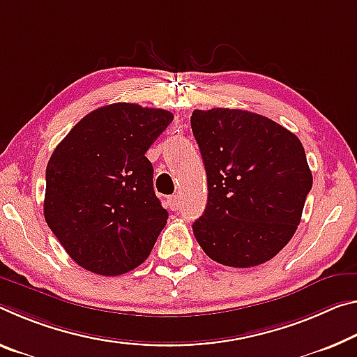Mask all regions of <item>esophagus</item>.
<instances>
[{
    "mask_svg": "<svg viewBox=\"0 0 357 357\" xmlns=\"http://www.w3.org/2000/svg\"><path fill=\"white\" fill-rule=\"evenodd\" d=\"M167 203H168V208L172 209V211H178L179 206H181V197H179V195H172V197H168Z\"/></svg>",
    "mask_w": 357,
    "mask_h": 357,
    "instance_id": "34e87169",
    "label": "esophagus"
}]
</instances>
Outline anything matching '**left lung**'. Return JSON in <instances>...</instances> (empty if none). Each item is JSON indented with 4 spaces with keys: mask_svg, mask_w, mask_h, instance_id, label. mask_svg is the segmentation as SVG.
Listing matches in <instances>:
<instances>
[{
    "mask_svg": "<svg viewBox=\"0 0 357 357\" xmlns=\"http://www.w3.org/2000/svg\"><path fill=\"white\" fill-rule=\"evenodd\" d=\"M208 179L205 213L192 229L209 259L256 267L284 248L313 185L296 135L256 112L213 107L192 112Z\"/></svg>",
    "mask_w": 357,
    "mask_h": 357,
    "instance_id": "8db88e82",
    "label": "left lung"
}]
</instances>
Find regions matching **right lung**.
I'll list each match as a JSON object with an SVG mask.
<instances>
[{
  "label": "right lung",
  "instance_id": "obj_1",
  "mask_svg": "<svg viewBox=\"0 0 357 357\" xmlns=\"http://www.w3.org/2000/svg\"><path fill=\"white\" fill-rule=\"evenodd\" d=\"M172 121L165 109L107 105L82 117L50 155L44 218L82 268L117 276L148 259L168 211L144 154Z\"/></svg>",
  "mask_w": 357,
  "mask_h": 357
}]
</instances>
